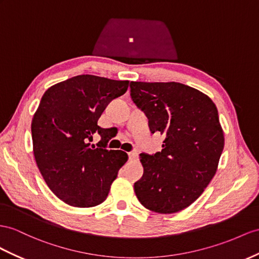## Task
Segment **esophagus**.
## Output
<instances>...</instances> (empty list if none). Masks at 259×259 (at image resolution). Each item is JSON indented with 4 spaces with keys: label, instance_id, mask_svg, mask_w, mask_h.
Masks as SVG:
<instances>
[{
    "label": "esophagus",
    "instance_id": "obj_1",
    "mask_svg": "<svg viewBox=\"0 0 259 259\" xmlns=\"http://www.w3.org/2000/svg\"><path fill=\"white\" fill-rule=\"evenodd\" d=\"M138 157H139V155H138L137 152H130V153H129V160L130 161H137Z\"/></svg>",
    "mask_w": 259,
    "mask_h": 259
}]
</instances>
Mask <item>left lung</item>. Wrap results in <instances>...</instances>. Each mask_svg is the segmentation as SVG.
Listing matches in <instances>:
<instances>
[{"instance_id":"obj_1","label":"left lung","mask_w":259,"mask_h":259,"mask_svg":"<svg viewBox=\"0 0 259 259\" xmlns=\"http://www.w3.org/2000/svg\"><path fill=\"white\" fill-rule=\"evenodd\" d=\"M130 95L147 115L152 134L165 136L161 152L140 154L143 175L135 183L136 196L158 213L184 210L213 178L224 148L215 105L176 82H131Z\"/></svg>"}]
</instances>
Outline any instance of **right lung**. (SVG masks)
<instances>
[{
  "label": "right lung",
  "instance_id": "add662e5",
  "mask_svg": "<svg viewBox=\"0 0 259 259\" xmlns=\"http://www.w3.org/2000/svg\"><path fill=\"white\" fill-rule=\"evenodd\" d=\"M128 86L129 81L82 74L45 92L31 121L32 148L46 184L66 204L90 208L105 201L128 161L125 152L106 149L108 129L97 124ZM95 133L102 137L97 148L90 144Z\"/></svg>",
  "mask_w": 259,
  "mask_h": 259
}]
</instances>
